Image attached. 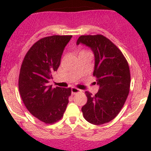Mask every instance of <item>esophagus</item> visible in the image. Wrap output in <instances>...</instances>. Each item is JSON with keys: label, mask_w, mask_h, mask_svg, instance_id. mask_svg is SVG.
<instances>
[{"label": "esophagus", "mask_w": 151, "mask_h": 151, "mask_svg": "<svg viewBox=\"0 0 151 151\" xmlns=\"http://www.w3.org/2000/svg\"><path fill=\"white\" fill-rule=\"evenodd\" d=\"M81 92H82V91L77 88H72V94H76L78 93H81Z\"/></svg>", "instance_id": "1"}]
</instances>
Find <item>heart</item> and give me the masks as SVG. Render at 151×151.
Instances as JSON below:
<instances>
[{
	"instance_id": "obj_1",
	"label": "heart",
	"mask_w": 151,
	"mask_h": 151,
	"mask_svg": "<svg viewBox=\"0 0 151 151\" xmlns=\"http://www.w3.org/2000/svg\"><path fill=\"white\" fill-rule=\"evenodd\" d=\"M82 52H85V50H83V51H82Z\"/></svg>"
}]
</instances>
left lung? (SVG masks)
I'll list each match as a JSON object with an SVG mask.
<instances>
[{
	"mask_svg": "<svg viewBox=\"0 0 151 151\" xmlns=\"http://www.w3.org/2000/svg\"><path fill=\"white\" fill-rule=\"evenodd\" d=\"M90 47L95 57L93 76L99 85L97 94L85 91L88 101L82 108L84 118L94 125L110 122L118 115L129 95V63L116 45L102 35H81L77 45Z\"/></svg>",
	"mask_w": 151,
	"mask_h": 151,
	"instance_id": "1",
	"label": "left lung"
}]
</instances>
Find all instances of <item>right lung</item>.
<instances>
[{"instance_id":"right-lung-1","label":"right lung","mask_w":151,"mask_h":151,"mask_svg":"<svg viewBox=\"0 0 151 151\" xmlns=\"http://www.w3.org/2000/svg\"><path fill=\"white\" fill-rule=\"evenodd\" d=\"M72 35H52L37 41L28 50L19 76V91L31 114L46 124L63 116L71 88L49 85L60 64L64 48Z\"/></svg>"}]
</instances>
